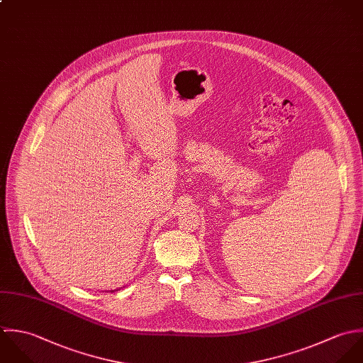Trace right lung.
Masks as SVG:
<instances>
[{
	"label": "right lung",
	"mask_w": 363,
	"mask_h": 363,
	"mask_svg": "<svg viewBox=\"0 0 363 363\" xmlns=\"http://www.w3.org/2000/svg\"><path fill=\"white\" fill-rule=\"evenodd\" d=\"M112 291H113V290H112Z\"/></svg>",
	"instance_id": "add662e5"
}]
</instances>
